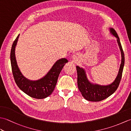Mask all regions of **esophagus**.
<instances>
[{
    "label": "esophagus",
    "instance_id": "34e87169",
    "mask_svg": "<svg viewBox=\"0 0 131 131\" xmlns=\"http://www.w3.org/2000/svg\"><path fill=\"white\" fill-rule=\"evenodd\" d=\"M73 59H76V58H77V54H74L73 56Z\"/></svg>",
    "mask_w": 131,
    "mask_h": 131
}]
</instances>
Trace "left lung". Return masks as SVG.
Segmentation results:
<instances>
[{
  "instance_id": "1",
  "label": "left lung",
  "mask_w": 131,
  "mask_h": 131,
  "mask_svg": "<svg viewBox=\"0 0 131 131\" xmlns=\"http://www.w3.org/2000/svg\"><path fill=\"white\" fill-rule=\"evenodd\" d=\"M110 31L111 34H113L117 39L116 40H117L118 46L121 51L122 56L120 69H119L118 75L112 84L107 85L92 84L88 80L84 69L80 68L78 66L76 67L78 74L77 83L79 90L81 92L83 97L88 101L98 102L107 98L108 97H109L115 92L118 88L119 83L121 82L124 65V54L117 33L113 28L110 29Z\"/></svg>"
}]
</instances>
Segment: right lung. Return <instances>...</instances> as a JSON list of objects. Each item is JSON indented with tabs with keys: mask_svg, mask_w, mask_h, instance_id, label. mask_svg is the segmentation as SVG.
I'll return each instance as SVG.
<instances>
[{
	"mask_svg": "<svg viewBox=\"0 0 131 131\" xmlns=\"http://www.w3.org/2000/svg\"><path fill=\"white\" fill-rule=\"evenodd\" d=\"M19 36L13 41L10 51V62L14 79L18 88L27 95L34 99H45L53 92L60 72L68 61L65 58L57 61L42 78L38 80L27 79L21 73L16 60L15 48Z\"/></svg>",
	"mask_w": 131,
	"mask_h": 131,
	"instance_id": "1",
	"label": "right lung"
}]
</instances>
